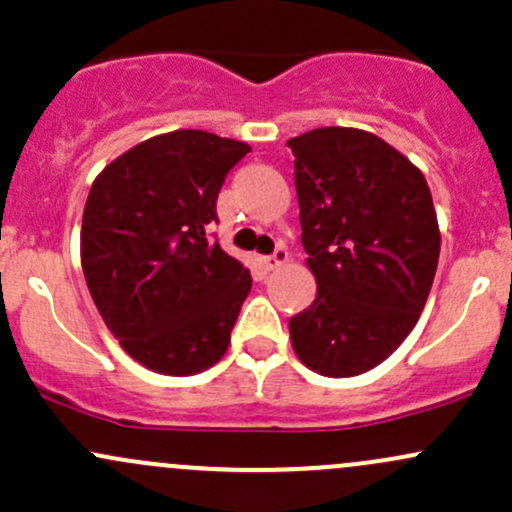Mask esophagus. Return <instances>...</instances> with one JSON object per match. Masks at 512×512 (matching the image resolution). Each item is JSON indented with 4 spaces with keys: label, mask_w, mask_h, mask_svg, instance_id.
<instances>
[{
    "label": "esophagus",
    "mask_w": 512,
    "mask_h": 512,
    "mask_svg": "<svg viewBox=\"0 0 512 512\" xmlns=\"http://www.w3.org/2000/svg\"><path fill=\"white\" fill-rule=\"evenodd\" d=\"M261 263H263V268H266V271H276V268L283 266V263H288V251H285L283 246H280V249L273 251L271 256L263 258Z\"/></svg>",
    "instance_id": "esophagus-1"
}]
</instances>
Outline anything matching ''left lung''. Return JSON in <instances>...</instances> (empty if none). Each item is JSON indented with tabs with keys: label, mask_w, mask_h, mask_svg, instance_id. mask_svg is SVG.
<instances>
[{
	"label": "left lung",
	"mask_w": 512,
	"mask_h": 512,
	"mask_svg": "<svg viewBox=\"0 0 512 512\" xmlns=\"http://www.w3.org/2000/svg\"><path fill=\"white\" fill-rule=\"evenodd\" d=\"M317 298L290 320L310 371L349 378L386 361L425 310L439 224L422 170L376 134L324 126L288 141Z\"/></svg>",
	"instance_id": "left-lung-1"
}]
</instances>
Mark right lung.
<instances>
[{"instance_id":"right-lung-1","label":"right lung","mask_w":512,"mask_h":512,"mask_svg":"<svg viewBox=\"0 0 512 512\" xmlns=\"http://www.w3.org/2000/svg\"><path fill=\"white\" fill-rule=\"evenodd\" d=\"M249 144L200 129L141 141L92 183L80 261L109 332L141 366L192 376L227 354L249 268L207 229Z\"/></svg>"}]
</instances>
